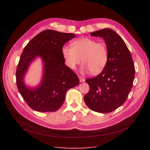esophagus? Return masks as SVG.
Returning a JSON list of instances; mask_svg holds the SVG:
<instances>
[{
  "label": "esophagus",
  "mask_w": 150,
  "mask_h": 150,
  "mask_svg": "<svg viewBox=\"0 0 150 150\" xmlns=\"http://www.w3.org/2000/svg\"><path fill=\"white\" fill-rule=\"evenodd\" d=\"M78 78H79V81H80V82H84V81H85V79H84L83 78H82V76H78Z\"/></svg>",
  "instance_id": "34e87169"
}]
</instances>
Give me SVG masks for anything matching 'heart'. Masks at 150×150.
Here are the masks:
<instances>
[{
  "label": "heart",
  "mask_w": 150,
  "mask_h": 150,
  "mask_svg": "<svg viewBox=\"0 0 150 150\" xmlns=\"http://www.w3.org/2000/svg\"><path fill=\"white\" fill-rule=\"evenodd\" d=\"M71 45L64 46L62 49L70 68L75 69L82 60L83 69L94 75L100 73L108 63L109 52L105 42L83 37L73 41Z\"/></svg>",
  "instance_id": "b5f03b06"
}]
</instances>
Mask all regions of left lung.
Instances as JSON below:
<instances>
[{"label":"left lung","mask_w":150,"mask_h":150,"mask_svg":"<svg viewBox=\"0 0 150 150\" xmlns=\"http://www.w3.org/2000/svg\"><path fill=\"white\" fill-rule=\"evenodd\" d=\"M90 34L104 40L109 59L98 75L85 80L90 90L83 100L93 111L108 113L117 109L127 99L134 80L135 66L130 51L115 31L105 28Z\"/></svg>","instance_id":"obj_1"}]
</instances>
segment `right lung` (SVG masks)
Instances as JSON below:
<instances>
[{"label": "right lung", "mask_w": 150, "mask_h": 150, "mask_svg": "<svg viewBox=\"0 0 150 150\" xmlns=\"http://www.w3.org/2000/svg\"><path fill=\"white\" fill-rule=\"evenodd\" d=\"M75 37L73 33L46 30L35 35L25 47L16 71L18 89L30 108L39 112L57 110L65 101L67 91L79 84L74 72L65 64L62 49L65 42ZM37 56L45 63L44 78L34 89L27 88L23 81L29 63Z\"/></svg>", "instance_id": "add662e5"}]
</instances>
